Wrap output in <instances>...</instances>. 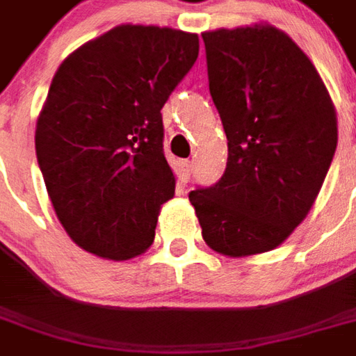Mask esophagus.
I'll list each match as a JSON object with an SVG mask.
<instances>
[{"label":"esophagus","instance_id":"obj_1","mask_svg":"<svg viewBox=\"0 0 356 356\" xmlns=\"http://www.w3.org/2000/svg\"><path fill=\"white\" fill-rule=\"evenodd\" d=\"M191 173H193V163L188 162V160H183L181 162V181L186 183L191 179Z\"/></svg>","mask_w":356,"mask_h":356}]
</instances>
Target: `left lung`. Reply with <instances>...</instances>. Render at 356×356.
Listing matches in <instances>:
<instances>
[{
    "mask_svg": "<svg viewBox=\"0 0 356 356\" xmlns=\"http://www.w3.org/2000/svg\"><path fill=\"white\" fill-rule=\"evenodd\" d=\"M223 122V177L188 194L213 252H270L313 208L337 147L336 106L298 43L273 24L202 34Z\"/></svg>",
    "mask_w": 356,
    "mask_h": 356,
    "instance_id": "8db88e82",
    "label": "left lung"
}]
</instances>
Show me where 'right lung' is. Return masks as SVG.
<instances>
[{
    "mask_svg": "<svg viewBox=\"0 0 356 356\" xmlns=\"http://www.w3.org/2000/svg\"><path fill=\"white\" fill-rule=\"evenodd\" d=\"M198 34L120 24L70 53L35 124V154L66 234L125 261L154 242L175 194L160 110L198 58Z\"/></svg>",
    "mask_w": 356,
    "mask_h": 356,
    "instance_id": "add662e5",
    "label": "right lung"
}]
</instances>
